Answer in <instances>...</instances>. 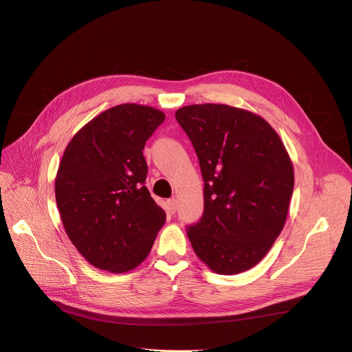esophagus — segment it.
<instances>
[{
	"label": "esophagus",
	"mask_w": 352,
	"mask_h": 352,
	"mask_svg": "<svg viewBox=\"0 0 352 352\" xmlns=\"http://www.w3.org/2000/svg\"><path fill=\"white\" fill-rule=\"evenodd\" d=\"M167 206H168V210H170L171 213H175V210H177V199H175V198L168 199V201H167Z\"/></svg>",
	"instance_id": "34e87169"
}]
</instances>
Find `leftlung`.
<instances>
[{
  "mask_svg": "<svg viewBox=\"0 0 352 352\" xmlns=\"http://www.w3.org/2000/svg\"><path fill=\"white\" fill-rule=\"evenodd\" d=\"M175 119L205 182L204 214L188 226V239L213 272H244L265 257L285 226L295 184L291 157L272 126L245 109L188 105Z\"/></svg>",
  "mask_w": 352,
  "mask_h": 352,
  "instance_id": "8db88e82",
  "label": "left lung"
}]
</instances>
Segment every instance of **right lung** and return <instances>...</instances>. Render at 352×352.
I'll list each match as a JSON object with an SVG mask.
<instances>
[{"label":"right lung","mask_w":352,"mask_h":352,"mask_svg":"<svg viewBox=\"0 0 352 352\" xmlns=\"http://www.w3.org/2000/svg\"><path fill=\"white\" fill-rule=\"evenodd\" d=\"M164 119L146 105L109 108L81 127L61 157L54 192L63 226L98 270L122 274L140 265L166 223L144 185L143 155Z\"/></svg>","instance_id":"right-lung-1"}]
</instances>
